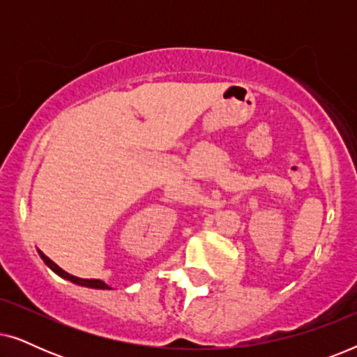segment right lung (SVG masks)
<instances>
[{"label": "right lung", "mask_w": 357, "mask_h": 357, "mask_svg": "<svg viewBox=\"0 0 357 357\" xmlns=\"http://www.w3.org/2000/svg\"><path fill=\"white\" fill-rule=\"evenodd\" d=\"M37 252H38V255H40V258L43 260V263H45V265L50 268L53 273H56L58 276L63 278V280H68V281L75 282V284H79V286H84V287H92V289H112V287L107 284V282L100 281V280H82V278H77V276L70 275V273H66L65 270H61V268L58 266L56 263H53L47 255H43L40 250H37Z\"/></svg>", "instance_id": "1"}]
</instances>
